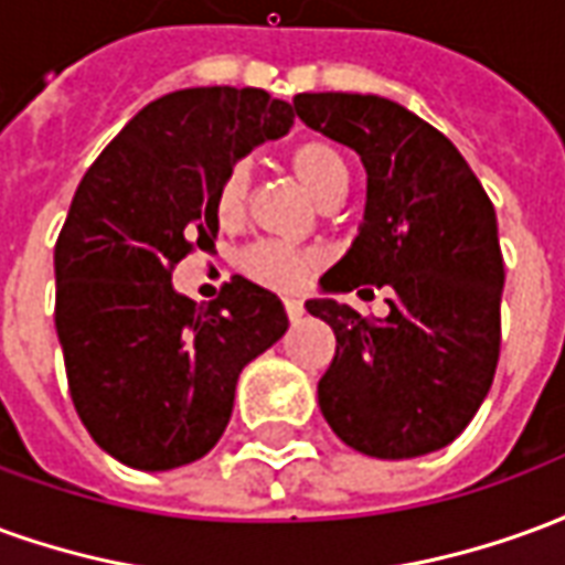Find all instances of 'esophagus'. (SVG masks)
I'll list each match as a JSON object with an SVG mask.
<instances>
[{
    "label": "esophagus",
    "mask_w": 565,
    "mask_h": 565,
    "mask_svg": "<svg viewBox=\"0 0 565 565\" xmlns=\"http://www.w3.org/2000/svg\"><path fill=\"white\" fill-rule=\"evenodd\" d=\"M284 311H287V318L290 320H299L302 315H306V308H302L299 299H284Z\"/></svg>",
    "instance_id": "1"
}]
</instances>
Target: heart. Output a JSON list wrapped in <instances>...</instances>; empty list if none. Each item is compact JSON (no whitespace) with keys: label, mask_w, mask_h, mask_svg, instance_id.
Segmentation results:
<instances>
[{"label":"heart","mask_w":565,"mask_h":565,"mask_svg":"<svg viewBox=\"0 0 565 565\" xmlns=\"http://www.w3.org/2000/svg\"><path fill=\"white\" fill-rule=\"evenodd\" d=\"M296 178L306 184L311 196L318 199L323 209L339 205L348 196L351 186V166L344 160V153L330 141H306L294 150L290 157ZM247 190H250V169L247 162H235L230 172L223 174L221 190H217V217L223 223H235L245 214ZM242 266L250 278L278 287V290H296L302 287L311 269L318 266V254L311 250H299V247L271 245V242H259V245L247 247Z\"/></svg>","instance_id":"b5f03b06"}]
</instances>
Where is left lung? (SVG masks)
I'll return each instance as SVG.
<instances>
[{
    "label": "left lung",
    "instance_id": "left-lung-1",
    "mask_svg": "<svg viewBox=\"0 0 565 565\" xmlns=\"http://www.w3.org/2000/svg\"><path fill=\"white\" fill-rule=\"evenodd\" d=\"M294 108L366 169L360 233L320 278L323 296L306 302L335 332L320 412L366 457L433 454L469 426L497 372L505 269L493 202L460 150L399 103L299 93ZM372 286L388 290L387 319L338 302Z\"/></svg>",
    "mask_w": 565,
    "mask_h": 565
}]
</instances>
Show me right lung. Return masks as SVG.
<instances>
[{"instance_id":"obj_1","label":"right lung","mask_w":565,"mask_h":565,"mask_svg":"<svg viewBox=\"0 0 565 565\" xmlns=\"http://www.w3.org/2000/svg\"><path fill=\"white\" fill-rule=\"evenodd\" d=\"M294 105L257 87H190L145 105L75 190L54 247L56 335L81 424L124 466L205 457L242 369L287 332L281 299L242 275L202 308L172 269L217 235V190L287 136Z\"/></svg>"}]
</instances>
